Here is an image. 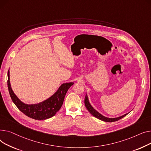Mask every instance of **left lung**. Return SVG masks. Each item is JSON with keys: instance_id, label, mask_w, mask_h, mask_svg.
I'll return each mask as SVG.
<instances>
[{"instance_id": "8db88e82", "label": "left lung", "mask_w": 151, "mask_h": 151, "mask_svg": "<svg viewBox=\"0 0 151 151\" xmlns=\"http://www.w3.org/2000/svg\"><path fill=\"white\" fill-rule=\"evenodd\" d=\"M85 107H86V109L88 110V111H89L93 115V116H94V117H96L97 118H98L100 120L105 121V122H114V121H118L119 119H120L124 118V116H126V115L129 113H126L125 114L122 115V116H119V117H118V118H110L105 117V116H103V115H102L101 113H99L98 111H96L92 107L91 105L90 104V103L89 102V100H88V97L87 94H86L85 97Z\"/></svg>"}]
</instances>
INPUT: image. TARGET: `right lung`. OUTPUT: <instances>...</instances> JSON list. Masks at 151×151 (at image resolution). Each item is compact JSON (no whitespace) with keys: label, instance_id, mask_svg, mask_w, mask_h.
<instances>
[{"label":"right lung","instance_id":"add662e5","mask_svg":"<svg viewBox=\"0 0 151 151\" xmlns=\"http://www.w3.org/2000/svg\"><path fill=\"white\" fill-rule=\"evenodd\" d=\"M8 88L11 98L18 109L32 119L44 120L54 116L63 105L65 95L74 82L62 84L58 90L49 99L36 104H26L21 101L12 89L10 82V71H8Z\"/></svg>","mask_w":151,"mask_h":151}]
</instances>
